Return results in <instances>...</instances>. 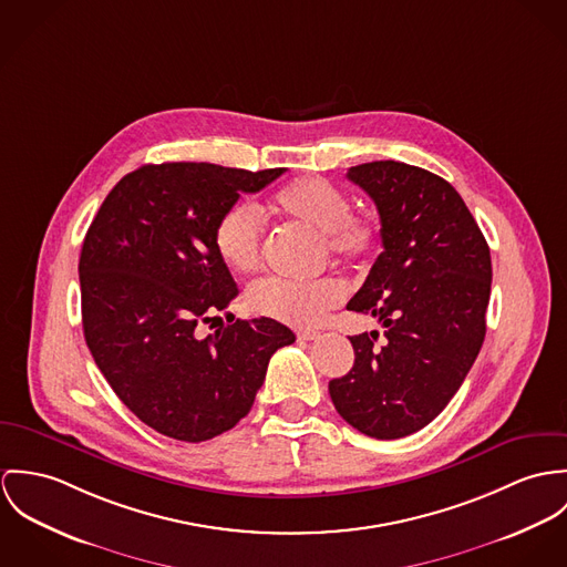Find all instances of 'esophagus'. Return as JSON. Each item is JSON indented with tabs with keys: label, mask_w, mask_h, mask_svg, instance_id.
Masks as SVG:
<instances>
[{
	"label": "esophagus",
	"mask_w": 567,
	"mask_h": 567,
	"mask_svg": "<svg viewBox=\"0 0 567 567\" xmlns=\"http://www.w3.org/2000/svg\"><path fill=\"white\" fill-rule=\"evenodd\" d=\"M319 337V332L317 330H311V328H307V330H300L298 332V339H302V341H313Z\"/></svg>",
	"instance_id": "1"
}]
</instances>
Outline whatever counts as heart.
<instances>
[{"label": "heart", "instance_id": "obj_1", "mask_svg": "<svg viewBox=\"0 0 567 567\" xmlns=\"http://www.w3.org/2000/svg\"><path fill=\"white\" fill-rule=\"evenodd\" d=\"M271 208L321 237L326 252L343 262H365L380 248L377 219L352 213L346 190L323 178H300L278 190ZM215 250L237 274H250L262 258V224L250 204L230 206L215 226ZM343 300L334 278H262L246 293L248 309L289 326H313Z\"/></svg>", "mask_w": 567, "mask_h": 567}]
</instances>
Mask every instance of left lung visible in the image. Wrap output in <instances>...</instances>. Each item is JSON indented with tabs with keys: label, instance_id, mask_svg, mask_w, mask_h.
<instances>
[{
	"label": "left lung",
	"instance_id": "obj_1",
	"mask_svg": "<svg viewBox=\"0 0 567 567\" xmlns=\"http://www.w3.org/2000/svg\"><path fill=\"white\" fill-rule=\"evenodd\" d=\"M380 215L382 252L348 302L384 326L350 337L354 365L328 382L337 413L374 440L431 424L472 370L492 291L489 246L456 189L398 161L348 169Z\"/></svg>",
	"mask_w": 567,
	"mask_h": 567
}]
</instances>
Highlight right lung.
Returning a JSON list of instances; mask_svg holds the SVG:
<instances>
[{"mask_svg": "<svg viewBox=\"0 0 567 567\" xmlns=\"http://www.w3.org/2000/svg\"><path fill=\"white\" fill-rule=\"evenodd\" d=\"M285 169L143 165L100 206L80 254L86 346L127 409L172 440H213L252 409L271 354L296 341L276 319H237L208 337L239 289L215 226L241 193Z\"/></svg>", "mask_w": 567, "mask_h": 567, "instance_id": "right-lung-1", "label": "right lung"}]
</instances>
